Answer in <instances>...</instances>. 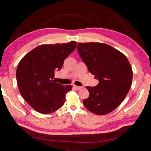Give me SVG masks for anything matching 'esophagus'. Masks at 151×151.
<instances>
[{"label": "esophagus", "instance_id": "1", "mask_svg": "<svg viewBox=\"0 0 151 151\" xmlns=\"http://www.w3.org/2000/svg\"><path fill=\"white\" fill-rule=\"evenodd\" d=\"M73 87L76 91H79V90H81V89L83 88V87H82V86H76V85H74Z\"/></svg>", "mask_w": 151, "mask_h": 151}]
</instances>
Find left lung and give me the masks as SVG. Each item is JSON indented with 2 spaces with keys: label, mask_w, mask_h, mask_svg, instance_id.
Instances as JSON below:
<instances>
[{
  "label": "left lung",
  "mask_w": 151,
  "mask_h": 151,
  "mask_svg": "<svg viewBox=\"0 0 151 151\" xmlns=\"http://www.w3.org/2000/svg\"><path fill=\"white\" fill-rule=\"evenodd\" d=\"M78 55L88 70L98 79L95 86H86L90 95L84 106L99 115L108 114L124 101L132 84V70L120 51L100 42L78 43Z\"/></svg>",
  "instance_id": "8db88e82"
}]
</instances>
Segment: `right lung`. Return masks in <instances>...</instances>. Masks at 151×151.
Listing matches in <instances>:
<instances>
[{"label":"right lung","instance_id":"obj_1","mask_svg":"<svg viewBox=\"0 0 151 151\" xmlns=\"http://www.w3.org/2000/svg\"><path fill=\"white\" fill-rule=\"evenodd\" d=\"M77 42L43 45L28 53L17 66V81L20 93L29 105L42 114L59 109L65 102L70 85L56 83L55 72L76 48Z\"/></svg>","mask_w":151,"mask_h":151}]
</instances>
